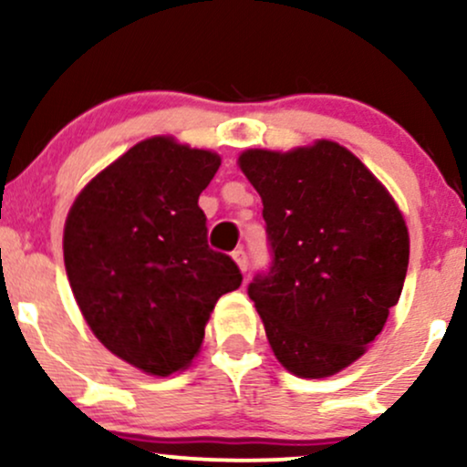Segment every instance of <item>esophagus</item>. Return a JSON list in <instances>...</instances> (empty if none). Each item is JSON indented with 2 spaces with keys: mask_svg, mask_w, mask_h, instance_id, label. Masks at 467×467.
Masks as SVG:
<instances>
[{
  "mask_svg": "<svg viewBox=\"0 0 467 467\" xmlns=\"http://www.w3.org/2000/svg\"><path fill=\"white\" fill-rule=\"evenodd\" d=\"M233 259L237 261V265H239V270L241 272H248V254H245V250H234L233 252Z\"/></svg>",
  "mask_w": 467,
  "mask_h": 467,
  "instance_id": "34e87169",
  "label": "esophagus"
}]
</instances>
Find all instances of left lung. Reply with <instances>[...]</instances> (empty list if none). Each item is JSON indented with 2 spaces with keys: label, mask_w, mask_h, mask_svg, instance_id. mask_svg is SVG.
Wrapping results in <instances>:
<instances>
[{
  "label": "left lung",
  "mask_w": 467,
  "mask_h": 467,
  "mask_svg": "<svg viewBox=\"0 0 467 467\" xmlns=\"http://www.w3.org/2000/svg\"><path fill=\"white\" fill-rule=\"evenodd\" d=\"M239 166L264 202L272 256L248 296L276 360L298 378H329L367 351L400 301L409 270L404 217L337 142L250 149Z\"/></svg>",
  "instance_id": "obj_1"
}]
</instances>
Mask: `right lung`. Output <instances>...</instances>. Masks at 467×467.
Wrapping results in <instances>:
<instances>
[{"label": "right lung", "mask_w": 467, "mask_h": 467, "mask_svg": "<svg viewBox=\"0 0 467 467\" xmlns=\"http://www.w3.org/2000/svg\"><path fill=\"white\" fill-rule=\"evenodd\" d=\"M219 164L213 151L149 138L100 171L67 213L63 261L80 312L107 349L149 375L189 367L219 296L244 278L208 248L197 203Z\"/></svg>", "instance_id": "1"}]
</instances>
